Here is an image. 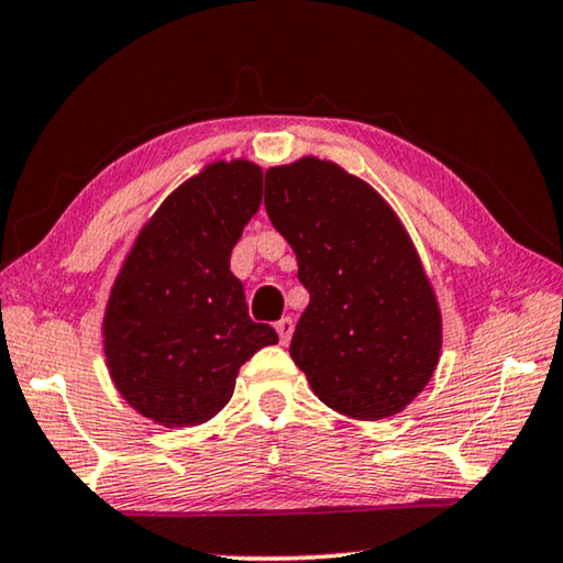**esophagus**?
<instances>
[{
    "instance_id": "34e87169",
    "label": "esophagus",
    "mask_w": 563,
    "mask_h": 563,
    "mask_svg": "<svg viewBox=\"0 0 563 563\" xmlns=\"http://www.w3.org/2000/svg\"><path fill=\"white\" fill-rule=\"evenodd\" d=\"M275 330H278V335H280V342H283V345H288L290 338H292V330H295V322H292V318H283V320L275 322Z\"/></svg>"
}]
</instances>
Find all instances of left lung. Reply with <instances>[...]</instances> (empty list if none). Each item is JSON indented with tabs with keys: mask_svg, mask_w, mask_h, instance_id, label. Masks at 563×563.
Segmentation results:
<instances>
[{
	"mask_svg": "<svg viewBox=\"0 0 563 563\" xmlns=\"http://www.w3.org/2000/svg\"><path fill=\"white\" fill-rule=\"evenodd\" d=\"M265 211L310 292L290 357L312 393L355 419L397 415L430 383L442 322L393 208L330 161L300 158L265 170Z\"/></svg>",
	"mask_w": 563,
	"mask_h": 563,
	"instance_id": "1",
	"label": "left lung"
}]
</instances>
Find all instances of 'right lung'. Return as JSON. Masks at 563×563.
<instances>
[{
	"instance_id": "obj_1",
	"label": "right lung",
	"mask_w": 563,
	"mask_h": 563,
	"mask_svg": "<svg viewBox=\"0 0 563 563\" xmlns=\"http://www.w3.org/2000/svg\"><path fill=\"white\" fill-rule=\"evenodd\" d=\"M263 174L213 164L170 194L123 263L103 320L113 383L144 417L194 427L221 412L235 377L278 332L247 316L233 245L258 213Z\"/></svg>"
}]
</instances>
